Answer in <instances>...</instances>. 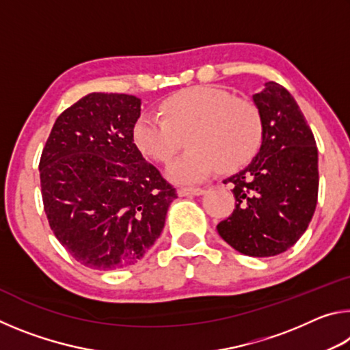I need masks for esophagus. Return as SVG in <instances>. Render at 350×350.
<instances>
[{"label":"esophagus","mask_w":350,"mask_h":350,"mask_svg":"<svg viewBox=\"0 0 350 350\" xmlns=\"http://www.w3.org/2000/svg\"><path fill=\"white\" fill-rule=\"evenodd\" d=\"M205 191L204 188H193V187H180L177 189L179 196H200Z\"/></svg>","instance_id":"obj_1"}]
</instances>
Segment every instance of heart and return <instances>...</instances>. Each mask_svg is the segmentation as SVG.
<instances>
[{
    "mask_svg": "<svg viewBox=\"0 0 350 350\" xmlns=\"http://www.w3.org/2000/svg\"><path fill=\"white\" fill-rule=\"evenodd\" d=\"M161 114H142L133 139L142 154L167 163L188 134L189 150L167 170L170 179L179 183L204 180L217 165L221 170L239 167L262 139V117L256 105L221 88L200 85L176 92L163 100Z\"/></svg>",
    "mask_w": 350,
    "mask_h": 350,
    "instance_id": "heart-1",
    "label": "heart"
}]
</instances>
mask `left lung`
<instances>
[{"label": "left lung", "mask_w": 350, "mask_h": 350, "mask_svg": "<svg viewBox=\"0 0 350 350\" xmlns=\"http://www.w3.org/2000/svg\"><path fill=\"white\" fill-rule=\"evenodd\" d=\"M262 117V145L233 183L234 210L217 224V233L248 256L286 252L309 227L318 200V150L295 98L276 81L254 94Z\"/></svg>", "instance_id": "1"}]
</instances>
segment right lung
Listing matches in <instances>:
<instances>
[{
	"label": "right lung",
	"mask_w": 350,
	"mask_h": 350,
	"mask_svg": "<svg viewBox=\"0 0 350 350\" xmlns=\"http://www.w3.org/2000/svg\"><path fill=\"white\" fill-rule=\"evenodd\" d=\"M140 100L88 94L54 123L40 159L51 230L68 253L96 270L133 265L161 236L176 188L133 139Z\"/></svg>",
	"instance_id": "right-lung-1"
}]
</instances>
